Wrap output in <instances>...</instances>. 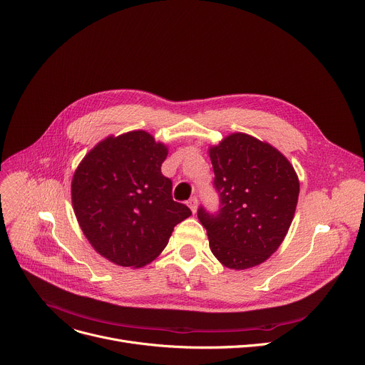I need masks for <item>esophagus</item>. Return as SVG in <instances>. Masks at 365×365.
Returning <instances> with one entry per match:
<instances>
[{
  "label": "esophagus",
  "instance_id": "1",
  "mask_svg": "<svg viewBox=\"0 0 365 365\" xmlns=\"http://www.w3.org/2000/svg\"><path fill=\"white\" fill-rule=\"evenodd\" d=\"M187 205H188V207L191 209V212L194 213L195 210H197V197H195V195H192V197L188 199Z\"/></svg>",
  "mask_w": 365,
  "mask_h": 365
}]
</instances>
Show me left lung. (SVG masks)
<instances>
[{
    "instance_id": "left-lung-1",
    "label": "left lung",
    "mask_w": 365,
    "mask_h": 365,
    "mask_svg": "<svg viewBox=\"0 0 365 365\" xmlns=\"http://www.w3.org/2000/svg\"><path fill=\"white\" fill-rule=\"evenodd\" d=\"M219 210L199 207L213 256L242 270L267 260L282 244L297 209L299 181L277 149L234 133L209 149Z\"/></svg>"
}]
</instances>
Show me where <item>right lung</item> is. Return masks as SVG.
I'll return each instance as SVG.
<instances>
[{
  "label": "right lung",
  "mask_w": 365,
  "mask_h": 365,
  "mask_svg": "<svg viewBox=\"0 0 365 365\" xmlns=\"http://www.w3.org/2000/svg\"><path fill=\"white\" fill-rule=\"evenodd\" d=\"M168 148L137 130L109 135L77 166L71 202L78 225L98 253L123 267H143L166 247L191 210L173 200L160 173Z\"/></svg>",
  "instance_id": "obj_1"
}]
</instances>
